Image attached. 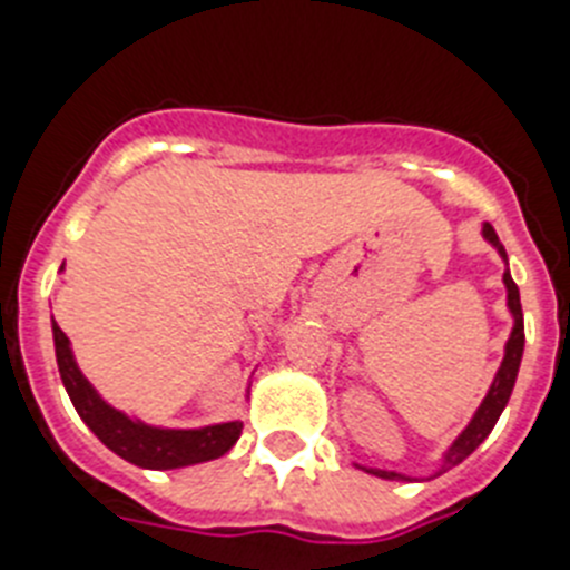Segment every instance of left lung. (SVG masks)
I'll return each mask as SVG.
<instances>
[{
	"mask_svg": "<svg viewBox=\"0 0 570 570\" xmlns=\"http://www.w3.org/2000/svg\"><path fill=\"white\" fill-rule=\"evenodd\" d=\"M482 237L493 246V249L499 252V257H502L504 264H508V252H504V246L499 244V237H497V232H493L491 224L482 226ZM502 281H504V289H508V309H511V315H513V330H511V338H508V344H504V358H502V364H499L497 379H493L488 395L482 399V404H479V410L473 413V419H470L468 428L456 435V442L450 444L448 453L442 456V464H439V470H435L433 476H442V473H448L450 468L462 464L464 459H468L470 453H473V450H476L479 444L488 439V435H491L493 424L499 422V415H502L504 404H508V399H511V393H513V384H517V373H519V364H522V350H524L522 304H519V286L513 284L511 272L504 269ZM355 468H361V464H355ZM361 470H367V473H373V476H379V479L413 482V476H404V473H395V470H379V468H361Z\"/></svg>",
	"mask_w": 570,
	"mask_h": 570,
	"instance_id": "obj_1",
	"label": "left lung"
}]
</instances>
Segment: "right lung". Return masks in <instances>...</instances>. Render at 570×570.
I'll return each instance as SVG.
<instances>
[{
  "label": "right lung",
  "mask_w": 570,
  "mask_h": 570,
  "mask_svg": "<svg viewBox=\"0 0 570 570\" xmlns=\"http://www.w3.org/2000/svg\"><path fill=\"white\" fill-rule=\"evenodd\" d=\"M62 272V269H59ZM53 330V350H57V367L59 379L66 384L68 395H71L73 410L79 419L91 428V433L114 450L117 456L126 462L137 464L146 470H175V468H189V464L212 462L220 459L235 448L240 439L244 422H220V424H206V428L195 430H171V428H155L146 424L135 415L122 413V410L111 407L91 381L82 375L73 358L71 341L57 326L51 318Z\"/></svg>",
  "instance_id": "add662e5"
}]
</instances>
